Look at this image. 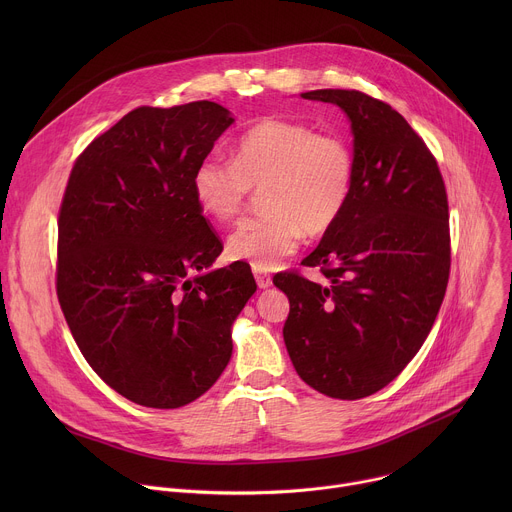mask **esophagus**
Returning <instances> with one entry per match:
<instances>
[{
  "label": "esophagus",
  "instance_id": "34e87169",
  "mask_svg": "<svg viewBox=\"0 0 512 512\" xmlns=\"http://www.w3.org/2000/svg\"><path fill=\"white\" fill-rule=\"evenodd\" d=\"M253 275H255V281H257V285H259L261 289L271 287L273 279H271V275H269L267 271H263V269H259V267H253Z\"/></svg>",
  "mask_w": 512,
  "mask_h": 512
}]
</instances>
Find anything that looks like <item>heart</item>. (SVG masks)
I'll return each mask as SVG.
<instances>
[{
	"label": "heart",
	"mask_w": 512,
	"mask_h": 512,
	"mask_svg": "<svg viewBox=\"0 0 512 512\" xmlns=\"http://www.w3.org/2000/svg\"><path fill=\"white\" fill-rule=\"evenodd\" d=\"M350 143L306 123L263 119L235 143L233 160L202 158L192 172L198 208L218 223L237 218L253 188L263 214L247 218L227 241L231 259L269 269L291 255L302 235L322 237L342 216L354 186Z\"/></svg>",
	"instance_id": "1"
}]
</instances>
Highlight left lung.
<instances>
[{
    "label": "left lung",
    "instance_id": "left-lung-1",
    "mask_svg": "<svg viewBox=\"0 0 512 512\" xmlns=\"http://www.w3.org/2000/svg\"><path fill=\"white\" fill-rule=\"evenodd\" d=\"M304 99L340 107L356 162L338 223L273 283L289 300L283 340L312 389L362 399L387 387L425 342L450 277L448 194L423 139L391 105L360 91L320 89Z\"/></svg>",
    "mask_w": 512,
    "mask_h": 512
}]
</instances>
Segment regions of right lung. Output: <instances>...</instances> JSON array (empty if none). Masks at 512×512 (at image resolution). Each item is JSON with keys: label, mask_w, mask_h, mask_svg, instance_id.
<instances>
[{"label": "right lung", "mask_w": 512, "mask_h": 512, "mask_svg": "<svg viewBox=\"0 0 512 512\" xmlns=\"http://www.w3.org/2000/svg\"><path fill=\"white\" fill-rule=\"evenodd\" d=\"M233 121L212 101L133 109L89 143L64 190L62 314L91 369L143 407L176 409L216 383L257 289L247 263L210 269L223 243L192 194Z\"/></svg>", "instance_id": "1"}]
</instances>
